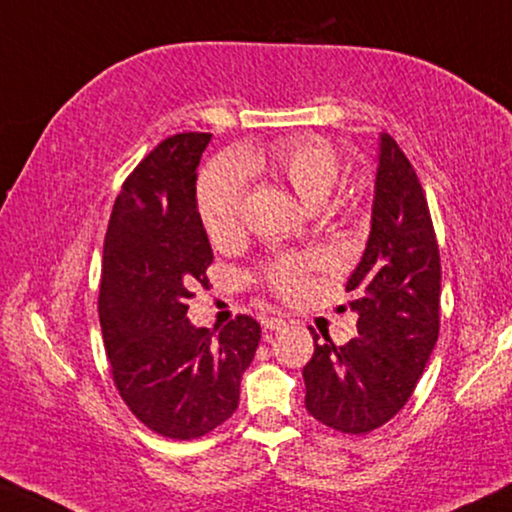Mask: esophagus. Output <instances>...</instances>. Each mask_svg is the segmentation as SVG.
<instances>
[{
  "mask_svg": "<svg viewBox=\"0 0 512 512\" xmlns=\"http://www.w3.org/2000/svg\"><path fill=\"white\" fill-rule=\"evenodd\" d=\"M285 326H287V319H282L278 315L264 319V329H269V331H282Z\"/></svg>",
  "mask_w": 512,
  "mask_h": 512,
  "instance_id": "1",
  "label": "esophagus"
}]
</instances>
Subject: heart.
Returning <instances> with one entry per match:
<instances>
[{"label":"heart","mask_w":512,"mask_h":512,"mask_svg":"<svg viewBox=\"0 0 512 512\" xmlns=\"http://www.w3.org/2000/svg\"><path fill=\"white\" fill-rule=\"evenodd\" d=\"M248 170H269L299 195L310 209L324 207L340 179V158L333 144L319 135H296L273 142L266 151H246L209 165L197 183V211L213 243L234 239L241 230L248 204ZM319 259L315 255H285L271 259L259 280L271 292L292 299L308 282Z\"/></svg>","instance_id":"heart-1"}]
</instances>
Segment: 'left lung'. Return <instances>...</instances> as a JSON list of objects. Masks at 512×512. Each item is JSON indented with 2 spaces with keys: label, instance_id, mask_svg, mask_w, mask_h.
<instances>
[{
  "label": "left lung",
  "instance_id": "left-lung-1",
  "mask_svg": "<svg viewBox=\"0 0 512 512\" xmlns=\"http://www.w3.org/2000/svg\"><path fill=\"white\" fill-rule=\"evenodd\" d=\"M358 335L317 342L303 368L305 409L345 434H365L398 414L439 338L441 259L418 174L398 142L381 135L368 246L347 282Z\"/></svg>",
  "mask_w": 512,
  "mask_h": 512
}]
</instances>
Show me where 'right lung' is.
Masks as SVG:
<instances>
[{"label": "right lung", "instance_id": "right-lung-1", "mask_svg": "<svg viewBox=\"0 0 512 512\" xmlns=\"http://www.w3.org/2000/svg\"><path fill=\"white\" fill-rule=\"evenodd\" d=\"M211 133H177L121 186L105 232L98 317L110 372L135 418L167 439H197L239 404L259 324L236 315L218 335L188 322V299L209 285L213 253L195 179Z\"/></svg>", "mask_w": 512, "mask_h": 512}]
</instances>
